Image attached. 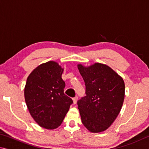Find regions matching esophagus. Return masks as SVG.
I'll return each mask as SVG.
<instances>
[{"mask_svg": "<svg viewBox=\"0 0 149 149\" xmlns=\"http://www.w3.org/2000/svg\"><path fill=\"white\" fill-rule=\"evenodd\" d=\"M77 101V97L73 98V102H74V104H76Z\"/></svg>", "mask_w": 149, "mask_h": 149, "instance_id": "esophagus-1", "label": "esophagus"}]
</instances>
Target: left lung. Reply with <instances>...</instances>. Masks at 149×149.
Returning <instances> with one entry per match:
<instances>
[{
	"instance_id": "obj_1",
	"label": "left lung",
	"mask_w": 149,
	"mask_h": 149,
	"mask_svg": "<svg viewBox=\"0 0 149 149\" xmlns=\"http://www.w3.org/2000/svg\"><path fill=\"white\" fill-rule=\"evenodd\" d=\"M77 68L86 87V96L78 100L83 124L91 133L107 130L116 119L125 97L123 78L108 65L95 63Z\"/></svg>"
}]
</instances>
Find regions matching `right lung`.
<instances>
[{"label":"right lung","mask_w":149,"mask_h":149,"mask_svg":"<svg viewBox=\"0 0 149 149\" xmlns=\"http://www.w3.org/2000/svg\"><path fill=\"white\" fill-rule=\"evenodd\" d=\"M64 68L55 61L39 65L29 75L24 88L27 107L35 122L47 130L61 125L73 100L64 93Z\"/></svg>","instance_id":"right-lung-1"}]
</instances>
